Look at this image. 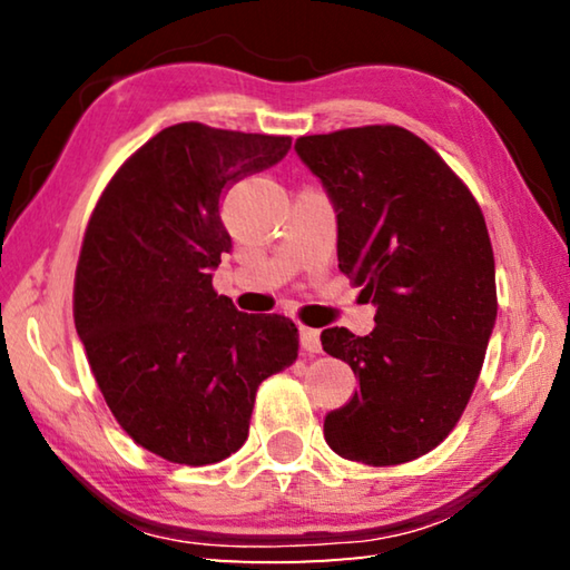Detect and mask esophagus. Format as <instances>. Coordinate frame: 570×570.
Returning a JSON list of instances; mask_svg holds the SVG:
<instances>
[{"mask_svg": "<svg viewBox=\"0 0 570 570\" xmlns=\"http://www.w3.org/2000/svg\"><path fill=\"white\" fill-rule=\"evenodd\" d=\"M298 342H302V350L308 352V354H320L322 352L320 332L312 330V326H302V330H298Z\"/></svg>", "mask_w": 570, "mask_h": 570, "instance_id": "esophagus-1", "label": "esophagus"}]
</instances>
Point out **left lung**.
<instances>
[{
    "label": "left lung",
    "instance_id": "1",
    "mask_svg": "<svg viewBox=\"0 0 570 570\" xmlns=\"http://www.w3.org/2000/svg\"><path fill=\"white\" fill-rule=\"evenodd\" d=\"M296 153L336 208L340 272L377 306L374 330L322 332L360 390L324 438L372 468L417 460L465 412L495 326V258L475 196L417 135L364 125L304 135Z\"/></svg>",
    "mask_w": 570,
    "mask_h": 570
}]
</instances>
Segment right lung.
I'll return each mask as SVG.
<instances>
[{
    "label": "right lung",
    "instance_id": "obj_1",
    "mask_svg": "<svg viewBox=\"0 0 570 570\" xmlns=\"http://www.w3.org/2000/svg\"><path fill=\"white\" fill-rule=\"evenodd\" d=\"M288 148V135L170 125L122 163L85 228L77 334L112 417L168 462L236 452L258 384L298 356L292 320L238 312L210 274L230 250L220 193Z\"/></svg>",
    "mask_w": 570,
    "mask_h": 570
}]
</instances>
